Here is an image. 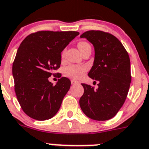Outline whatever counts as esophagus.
<instances>
[{
	"instance_id": "esophagus-1",
	"label": "esophagus",
	"mask_w": 149,
	"mask_h": 149,
	"mask_svg": "<svg viewBox=\"0 0 149 149\" xmlns=\"http://www.w3.org/2000/svg\"><path fill=\"white\" fill-rule=\"evenodd\" d=\"M71 83H72V85H77L78 84V82H77V81L75 80H71Z\"/></svg>"
}]
</instances>
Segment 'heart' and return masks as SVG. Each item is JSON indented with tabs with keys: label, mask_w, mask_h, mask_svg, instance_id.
Here are the masks:
<instances>
[{
	"label": "heart",
	"mask_w": 149,
	"mask_h": 149,
	"mask_svg": "<svg viewBox=\"0 0 149 149\" xmlns=\"http://www.w3.org/2000/svg\"><path fill=\"white\" fill-rule=\"evenodd\" d=\"M88 45L87 42H80L78 43V47L79 49L81 51L84 49L85 47L88 46ZM64 55V52L63 53V56ZM86 71V67H81V66H74V65H71V66H69L67 68L65 69L64 72L66 76L70 77V78L75 79H79V78L82 77L83 75V72Z\"/></svg>",
	"instance_id": "heart-1"
}]
</instances>
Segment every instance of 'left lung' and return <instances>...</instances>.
Returning <instances> with one entry per match:
<instances>
[{"instance_id":"1","label":"left lung","mask_w":149,"mask_h":149,"mask_svg":"<svg viewBox=\"0 0 149 149\" xmlns=\"http://www.w3.org/2000/svg\"><path fill=\"white\" fill-rule=\"evenodd\" d=\"M80 38L93 45L95 59L88 73L98 81V88L82 83L84 93L79 99L83 113L95 120H107L113 117L127 98L131 82L130 60L119 40L113 35L91 30Z\"/></svg>"}]
</instances>
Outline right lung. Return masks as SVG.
<instances>
[{"label":"right lung","instance_id":"1","mask_svg":"<svg viewBox=\"0 0 149 149\" xmlns=\"http://www.w3.org/2000/svg\"><path fill=\"white\" fill-rule=\"evenodd\" d=\"M78 35L74 31H39L19 47L12 68L15 92L22 111L32 119H51L59 111L70 80L61 77L54 86L48 78L61 66V52Z\"/></svg>","mask_w":149,"mask_h":149}]
</instances>
